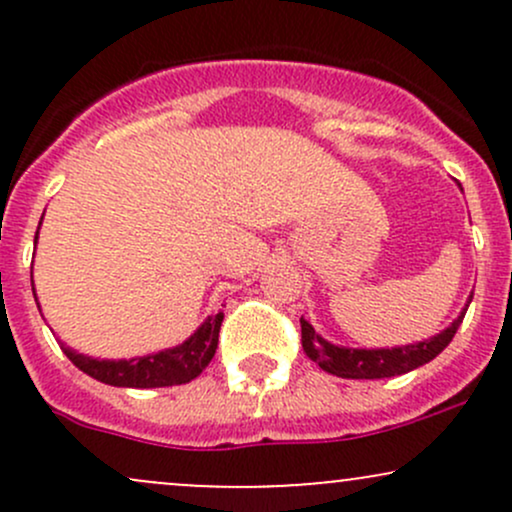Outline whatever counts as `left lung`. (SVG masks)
Returning <instances> with one entry per match:
<instances>
[{
  "mask_svg": "<svg viewBox=\"0 0 512 512\" xmlns=\"http://www.w3.org/2000/svg\"><path fill=\"white\" fill-rule=\"evenodd\" d=\"M472 296L467 298V305L457 320L450 327L436 337L424 339V342L407 344V346H392V349H349V346H337L327 339H322L315 332V327L308 320L301 317V342L303 351L310 361L327 373L337 375V378H351V380H378V378H392V375L409 373V370L424 366V363L433 361L440 351L445 349L455 337L457 327L462 325L464 313H467Z\"/></svg>",
  "mask_w": 512,
  "mask_h": 512,
  "instance_id": "1",
  "label": "left lung"
}]
</instances>
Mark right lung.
Wrapping results in <instances>:
<instances>
[{"instance_id": "obj_1", "label": "right lung", "mask_w": 512, "mask_h": 512, "mask_svg": "<svg viewBox=\"0 0 512 512\" xmlns=\"http://www.w3.org/2000/svg\"><path fill=\"white\" fill-rule=\"evenodd\" d=\"M35 240H38V233H35ZM221 322L223 313L209 315L202 322V327H197V332L182 344L173 346V349L158 351V354L129 358V361H125V358L122 361H105L103 358L101 361V358L76 354L67 344H62V351L76 368L84 370L86 375L101 380L105 385L142 387V390H146V387L185 385L195 380L209 366L211 358H214L216 346H219Z\"/></svg>"}]
</instances>
